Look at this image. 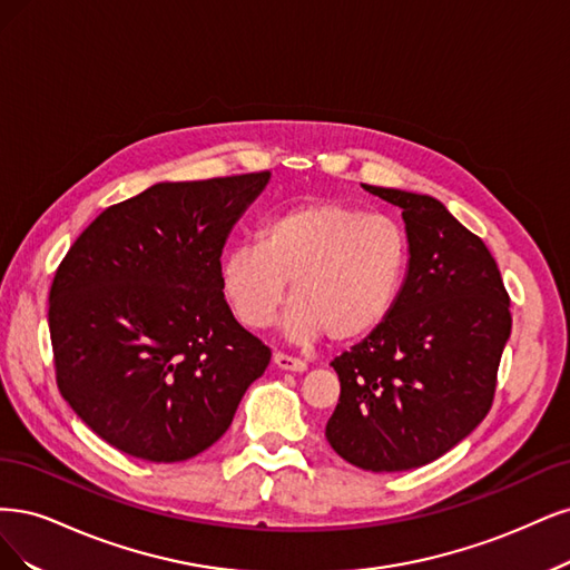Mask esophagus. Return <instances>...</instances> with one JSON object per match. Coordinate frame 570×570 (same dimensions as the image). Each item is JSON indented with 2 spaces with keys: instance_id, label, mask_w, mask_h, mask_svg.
<instances>
[{
  "instance_id": "34e87169",
  "label": "esophagus",
  "mask_w": 570,
  "mask_h": 570,
  "mask_svg": "<svg viewBox=\"0 0 570 570\" xmlns=\"http://www.w3.org/2000/svg\"><path fill=\"white\" fill-rule=\"evenodd\" d=\"M272 362H274V366H277V370H284V372H298L301 374V372L307 370V364L303 360L284 355V353H274Z\"/></svg>"
}]
</instances>
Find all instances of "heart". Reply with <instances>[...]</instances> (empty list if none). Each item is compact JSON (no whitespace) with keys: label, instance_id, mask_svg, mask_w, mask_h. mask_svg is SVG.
<instances>
[{"label":"heart","instance_id":"b5f03b06","mask_svg":"<svg viewBox=\"0 0 570 570\" xmlns=\"http://www.w3.org/2000/svg\"><path fill=\"white\" fill-rule=\"evenodd\" d=\"M410 269V238L391 217L309 200L272 213L258 242L238 244L219 263V286L234 315L265 326L288 288L284 328L293 341L328 334L353 343L391 317Z\"/></svg>","mask_w":570,"mask_h":570}]
</instances>
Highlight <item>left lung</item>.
Here are the masks:
<instances>
[{
  "instance_id": "8db88e82",
  "label": "left lung",
  "mask_w": 570,
  "mask_h": 570,
  "mask_svg": "<svg viewBox=\"0 0 570 570\" xmlns=\"http://www.w3.org/2000/svg\"><path fill=\"white\" fill-rule=\"evenodd\" d=\"M402 210L410 269L391 317L332 366L341 381L326 440L364 471L443 456L492 407L511 334L498 263L433 196L364 185Z\"/></svg>"
}]
</instances>
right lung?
Masks as SVG:
<instances>
[{
    "label": "right lung",
    "mask_w": 570,
    "mask_h": 570,
    "mask_svg": "<svg viewBox=\"0 0 570 570\" xmlns=\"http://www.w3.org/2000/svg\"><path fill=\"white\" fill-rule=\"evenodd\" d=\"M269 173L160 181L106 208L49 291L63 400L108 445L185 462L229 429L272 351L238 324L219 255Z\"/></svg>",
    "instance_id": "obj_1"
}]
</instances>
